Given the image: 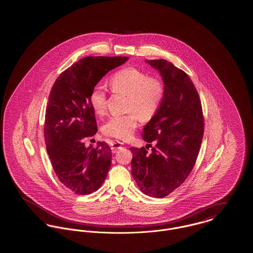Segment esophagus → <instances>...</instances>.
<instances>
[{
	"label": "esophagus",
	"instance_id": "obj_1",
	"mask_svg": "<svg viewBox=\"0 0 253 253\" xmlns=\"http://www.w3.org/2000/svg\"><path fill=\"white\" fill-rule=\"evenodd\" d=\"M122 148H124V144L121 143V142H119V141L118 142H114V143H112V145H111V149H112L113 153H117L118 151H120Z\"/></svg>",
	"mask_w": 253,
	"mask_h": 253
}]
</instances>
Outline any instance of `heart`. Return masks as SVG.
I'll return each instance as SVG.
<instances>
[{"label":"heart","instance_id":"heart-1","mask_svg":"<svg viewBox=\"0 0 253 253\" xmlns=\"http://www.w3.org/2000/svg\"><path fill=\"white\" fill-rule=\"evenodd\" d=\"M111 90L127 96L126 111L121 116H113L103 125V132L120 140H127L137 127L138 120H152L160 107L165 95L162 80L135 67H125L114 73L108 81ZM91 107L97 115L106 109V93L100 85L95 86L89 96Z\"/></svg>","mask_w":253,"mask_h":253}]
</instances>
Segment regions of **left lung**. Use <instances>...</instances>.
Wrapping results in <instances>:
<instances>
[{
  "mask_svg": "<svg viewBox=\"0 0 253 253\" xmlns=\"http://www.w3.org/2000/svg\"><path fill=\"white\" fill-rule=\"evenodd\" d=\"M160 74L165 95L142 137L155 145L131 147L132 175L142 193L162 198L178 188L195 164L204 132L201 101L190 77L166 60H145ZM151 146V144H147Z\"/></svg>",
  "mask_w": 253,
  "mask_h": 253,
  "instance_id": "8db88e82",
  "label": "left lung"
}]
</instances>
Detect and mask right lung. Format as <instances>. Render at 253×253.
<instances>
[{
    "instance_id": "right-lung-1",
    "label": "right lung",
    "mask_w": 253,
    "mask_h": 253,
    "mask_svg": "<svg viewBox=\"0 0 253 253\" xmlns=\"http://www.w3.org/2000/svg\"><path fill=\"white\" fill-rule=\"evenodd\" d=\"M128 57H86L61 73L53 85L45 112L44 139L60 182L77 194L97 191L112 164V150L102 141L85 147L96 131L89 96L96 84Z\"/></svg>"
}]
</instances>
